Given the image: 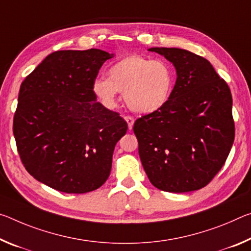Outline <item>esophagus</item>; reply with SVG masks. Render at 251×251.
<instances>
[{
    "label": "esophagus",
    "instance_id": "obj_1",
    "mask_svg": "<svg viewBox=\"0 0 251 251\" xmlns=\"http://www.w3.org/2000/svg\"><path fill=\"white\" fill-rule=\"evenodd\" d=\"M125 120L126 121V123H128V128H129V130H132V128H133V123H134L133 118L130 117V116H126V117H125Z\"/></svg>",
    "mask_w": 251,
    "mask_h": 251
}]
</instances>
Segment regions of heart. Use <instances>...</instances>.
I'll list each match as a JSON object with an SVG mask.
<instances>
[{
  "label": "heart",
  "mask_w": 251,
  "mask_h": 251,
  "mask_svg": "<svg viewBox=\"0 0 251 251\" xmlns=\"http://www.w3.org/2000/svg\"><path fill=\"white\" fill-rule=\"evenodd\" d=\"M175 83V69L168 61L134 54L111 65L108 77H96L92 91L109 109L116 108L119 94L123 92L131 110L149 114L161 110L169 102Z\"/></svg>",
  "instance_id": "obj_1"
}]
</instances>
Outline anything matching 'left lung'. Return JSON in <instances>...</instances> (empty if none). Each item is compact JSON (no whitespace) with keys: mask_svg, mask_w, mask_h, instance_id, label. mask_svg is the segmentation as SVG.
<instances>
[{"mask_svg":"<svg viewBox=\"0 0 251 251\" xmlns=\"http://www.w3.org/2000/svg\"><path fill=\"white\" fill-rule=\"evenodd\" d=\"M174 64L168 103L134 122L143 169L155 188L189 192L206 187L226 162L235 139L228 84L204 57L179 48H151Z\"/></svg>","mask_w":251,"mask_h":251,"instance_id":"8db88e82","label":"left lung"}]
</instances>
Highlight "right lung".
Returning <instances> with one entry per match:
<instances>
[{
    "mask_svg": "<svg viewBox=\"0 0 251 251\" xmlns=\"http://www.w3.org/2000/svg\"><path fill=\"white\" fill-rule=\"evenodd\" d=\"M113 54L90 49L51 53L22 82L13 133L22 163L65 194L96 190L109 178L128 125L97 101L92 82Z\"/></svg>",
    "mask_w": 251,
    "mask_h": 251,
    "instance_id": "obj_1",
    "label": "right lung"
}]
</instances>
